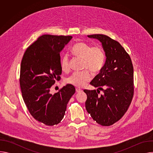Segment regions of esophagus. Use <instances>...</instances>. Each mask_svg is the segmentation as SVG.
<instances>
[{
    "label": "esophagus",
    "instance_id": "obj_1",
    "mask_svg": "<svg viewBox=\"0 0 153 153\" xmlns=\"http://www.w3.org/2000/svg\"><path fill=\"white\" fill-rule=\"evenodd\" d=\"M76 93H81L82 91V90L81 89H80V88H76Z\"/></svg>",
    "mask_w": 153,
    "mask_h": 153
}]
</instances>
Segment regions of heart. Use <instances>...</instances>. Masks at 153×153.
<instances>
[{
	"label": "heart",
	"mask_w": 153,
	"mask_h": 153,
	"mask_svg": "<svg viewBox=\"0 0 153 153\" xmlns=\"http://www.w3.org/2000/svg\"><path fill=\"white\" fill-rule=\"evenodd\" d=\"M73 54L82 59V69L80 72H74L67 79V83L77 87H83L92 79L91 71L97 73L102 69L105 62V53L100 45H91L83 42H78L73 46ZM62 70L67 73L70 70V64L67 55L63 56L60 62Z\"/></svg>",
	"instance_id": "b5f03b06"
}]
</instances>
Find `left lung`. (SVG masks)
<instances>
[{
  "label": "left lung",
  "mask_w": 153,
  "mask_h": 153,
  "mask_svg": "<svg viewBox=\"0 0 153 153\" xmlns=\"http://www.w3.org/2000/svg\"><path fill=\"white\" fill-rule=\"evenodd\" d=\"M98 39L106 57L105 63L90 84L97 90L86 94V110L97 123L110 126L126 112L134 94V70L131 59L120 43L104 34L88 35ZM99 90L104 94H98Z\"/></svg>",
  "instance_id": "obj_1"
}]
</instances>
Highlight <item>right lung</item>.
Masks as SVG:
<instances>
[{
  "mask_svg": "<svg viewBox=\"0 0 153 153\" xmlns=\"http://www.w3.org/2000/svg\"><path fill=\"white\" fill-rule=\"evenodd\" d=\"M71 39V36L42 35L28 47L22 59L19 80L23 99L31 115L48 126L60 122L76 91L74 86L67 84L54 94L50 93L62 74L60 53Z\"/></svg>",
  "mask_w": 153,
  "mask_h": 153,
  "instance_id": "right-lung-1",
  "label": "right lung"
}]
</instances>
